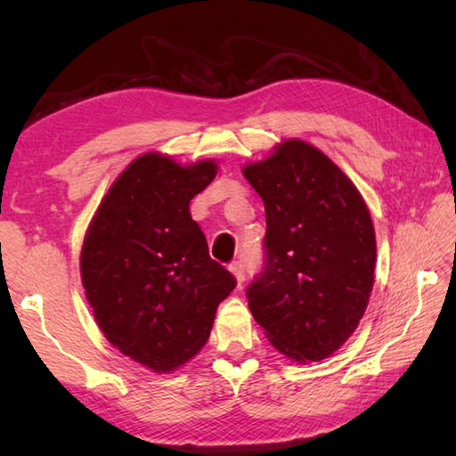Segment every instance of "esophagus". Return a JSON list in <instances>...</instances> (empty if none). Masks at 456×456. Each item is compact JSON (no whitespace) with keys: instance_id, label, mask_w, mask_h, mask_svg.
I'll list each match as a JSON object with an SVG mask.
<instances>
[{"instance_id":"1","label":"esophagus","mask_w":456,"mask_h":456,"mask_svg":"<svg viewBox=\"0 0 456 456\" xmlns=\"http://www.w3.org/2000/svg\"><path fill=\"white\" fill-rule=\"evenodd\" d=\"M229 272L235 275L237 283H241L243 277H245V264H243V261H233V264H229Z\"/></svg>"}]
</instances>
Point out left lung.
I'll return each mask as SVG.
<instances>
[{"label": "left lung", "instance_id": "obj_1", "mask_svg": "<svg viewBox=\"0 0 456 456\" xmlns=\"http://www.w3.org/2000/svg\"><path fill=\"white\" fill-rule=\"evenodd\" d=\"M265 205L264 267L245 296L277 350L297 362L334 354L366 312L376 235L364 199L326 154L285 141L243 168Z\"/></svg>", "mask_w": 456, "mask_h": 456}]
</instances>
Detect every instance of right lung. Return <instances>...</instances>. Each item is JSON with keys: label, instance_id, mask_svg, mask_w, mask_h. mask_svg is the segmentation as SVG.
Here are the masks:
<instances>
[{"label": "right lung", "instance_id": "obj_1", "mask_svg": "<svg viewBox=\"0 0 456 456\" xmlns=\"http://www.w3.org/2000/svg\"><path fill=\"white\" fill-rule=\"evenodd\" d=\"M217 175L213 160L181 167L142 154L112 184L84 239L80 272L108 342L154 372L184 364L209 339L237 285L209 256L191 199Z\"/></svg>", "mask_w": 456, "mask_h": 456}]
</instances>
